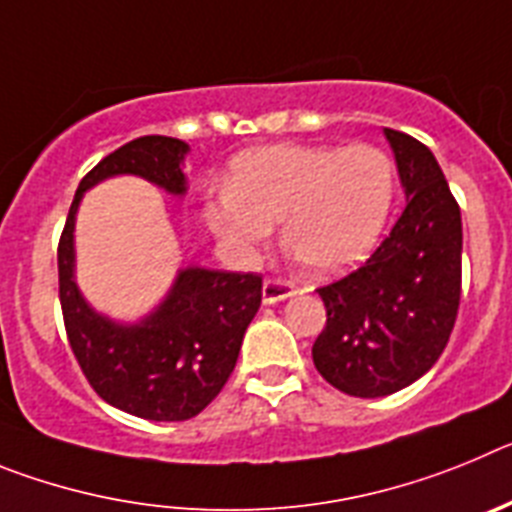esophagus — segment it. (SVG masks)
I'll return each mask as SVG.
<instances>
[{"mask_svg":"<svg viewBox=\"0 0 512 512\" xmlns=\"http://www.w3.org/2000/svg\"><path fill=\"white\" fill-rule=\"evenodd\" d=\"M295 295V287L282 279H266L264 289H261V297H264V305H277V302L287 300V297Z\"/></svg>","mask_w":512,"mask_h":512,"instance_id":"1","label":"esophagus"}]
</instances>
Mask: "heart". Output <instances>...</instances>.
<instances>
[{
	"instance_id": "b5f03b06",
	"label": "heart",
	"mask_w": 512,
	"mask_h": 512,
	"mask_svg": "<svg viewBox=\"0 0 512 512\" xmlns=\"http://www.w3.org/2000/svg\"><path fill=\"white\" fill-rule=\"evenodd\" d=\"M397 194L382 148L277 143L241 153L205 220L230 251L251 256L282 223L284 251L312 277L354 269L377 246Z\"/></svg>"
}]
</instances>
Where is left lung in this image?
<instances>
[{
    "instance_id": "left-lung-1",
    "label": "left lung",
    "mask_w": 512,
    "mask_h": 512,
    "mask_svg": "<svg viewBox=\"0 0 512 512\" xmlns=\"http://www.w3.org/2000/svg\"><path fill=\"white\" fill-rule=\"evenodd\" d=\"M405 210L361 269L320 287L328 320L312 346L315 369L351 397L413 384L443 354L461 295V212L436 156L384 128Z\"/></svg>"
}]
</instances>
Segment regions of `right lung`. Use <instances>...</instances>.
Masks as SVG:
<instances>
[{
  "label": "right lung",
  "mask_w": 512,
  "mask_h": 512,
  "mask_svg": "<svg viewBox=\"0 0 512 512\" xmlns=\"http://www.w3.org/2000/svg\"><path fill=\"white\" fill-rule=\"evenodd\" d=\"M187 153L184 140L143 135L104 156L81 179L58 243V295L81 372L104 402L156 423L194 418L223 390L243 333L259 312L261 277L184 266L146 318L120 323L81 295L74 228L84 192L112 176H140L184 197Z\"/></svg>",
  "instance_id": "add662e5"
}]
</instances>
